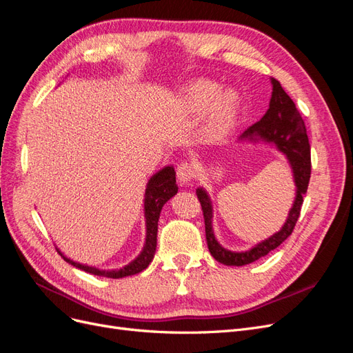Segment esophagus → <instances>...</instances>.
Masks as SVG:
<instances>
[{
	"mask_svg": "<svg viewBox=\"0 0 353 353\" xmlns=\"http://www.w3.org/2000/svg\"><path fill=\"white\" fill-rule=\"evenodd\" d=\"M194 174H196L194 166L188 162L179 163L176 168V176L181 184H188L190 181L194 178Z\"/></svg>",
	"mask_w": 353,
	"mask_h": 353,
	"instance_id": "esophagus-1",
	"label": "esophagus"
}]
</instances>
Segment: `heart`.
Returning a JSON list of instances; mask_svg holds the SVG:
<instances>
[{
  "instance_id": "1",
  "label": "heart",
  "mask_w": 353,
  "mask_h": 353,
  "mask_svg": "<svg viewBox=\"0 0 353 353\" xmlns=\"http://www.w3.org/2000/svg\"><path fill=\"white\" fill-rule=\"evenodd\" d=\"M183 104L194 114L209 110L206 132L212 138L227 135L236 123L240 97L234 90L221 91V85L209 79H197L183 91Z\"/></svg>"
}]
</instances>
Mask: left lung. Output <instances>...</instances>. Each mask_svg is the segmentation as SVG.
Here are the masks:
<instances>
[{"mask_svg":"<svg viewBox=\"0 0 353 353\" xmlns=\"http://www.w3.org/2000/svg\"><path fill=\"white\" fill-rule=\"evenodd\" d=\"M271 85L272 94L270 100V109L266 110L259 122L249 126L239 137V141H262L274 145L287 159L288 165H290L296 187V196L290 210H288V216L284 225L279 231L272 234L271 237L254 244L249 250L232 252L222 248L215 237V232H213V206L208 191L203 187L196 190V194L203 209V216H205L209 252L218 262L228 266H243L258 261L271 250L279 248L290 236L297 218L301 215L303 196L307 190L309 178H311V147H309L305 122L301 113L296 109L293 100L283 90L281 83L271 78Z\"/></svg>","mask_w":353,"mask_h":353,"instance_id":"1","label":"left lung"}]
</instances>
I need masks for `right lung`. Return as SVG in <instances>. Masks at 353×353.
<instances>
[{
  "label": "right lung",
  "instance_id": "right-lung-1",
  "mask_svg": "<svg viewBox=\"0 0 353 353\" xmlns=\"http://www.w3.org/2000/svg\"><path fill=\"white\" fill-rule=\"evenodd\" d=\"M176 193H178V185H176L174 166H165L163 169H160L159 172H156L154 175L150 176V179H148L145 193H144V218H145L144 248L134 261L122 266L119 270H100V268H95V266L83 265L68 258V256L61 253L60 249L57 248L56 249L66 262L77 266L78 270H82L92 275L108 276V279H123V276L141 272L143 270L147 268L148 265H150V262L154 258L156 244H157V222H159L160 212H162L165 203L169 199H172Z\"/></svg>",
  "mask_w": 353,
  "mask_h": 353
}]
</instances>
